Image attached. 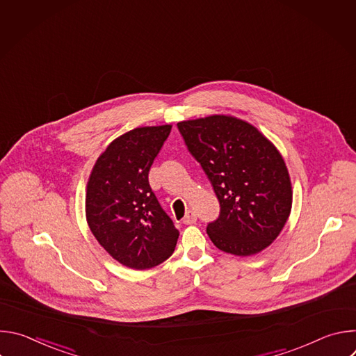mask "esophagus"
Segmentation results:
<instances>
[{
    "label": "esophagus",
    "mask_w": 356,
    "mask_h": 356,
    "mask_svg": "<svg viewBox=\"0 0 356 356\" xmlns=\"http://www.w3.org/2000/svg\"><path fill=\"white\" fill-rule=\"evenodd\" d=\"M195 221H197V216H195V213H194V211H191V210H188V211L186 213L184 218H183V224H184V225H191V224H194Z\"/></svg>",
    "instance_id": "1"
}]
</instances>
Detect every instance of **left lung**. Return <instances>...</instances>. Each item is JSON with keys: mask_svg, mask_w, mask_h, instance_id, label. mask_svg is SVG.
<instances>
[{"mask_svg": "<svg viewBox=\"0 0 356 356\" xmlns=\"http://www.w3.org/2000/svg\"><path fill=\"white\" fill-rule=\"evenodd\" d=\"M191 156L207 175L220 216L207 225L213 243L249 257L268 248L291 210V183L277 149L250 124L213 115L177 124Z\"/></svg>", "mask_w": 356, "mask_h": 356, "instance_id": "obj_1", "label": "left lung"}]
</instances>
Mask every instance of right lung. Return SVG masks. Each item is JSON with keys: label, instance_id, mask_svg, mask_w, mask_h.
Returning a JSON list of instances; mask_svg holds the SVG:
<instances>
[{"label": "right lung", "instance_id": "1", "mask_svg": "<svg viewBox=\"0 0 356 356\" xmlns=\"http://www.w3.org/2000/svg\"><path fill=\"white\" fill-rule=\"evenodd\" d=\"M172 125L135 128L110 143L90 175L88 227L110 255L131 269H150L173 253L179 231L149 186V170Z\"/></svg>", "mask_w": 356, "mask_h": 356}]
</instances>
